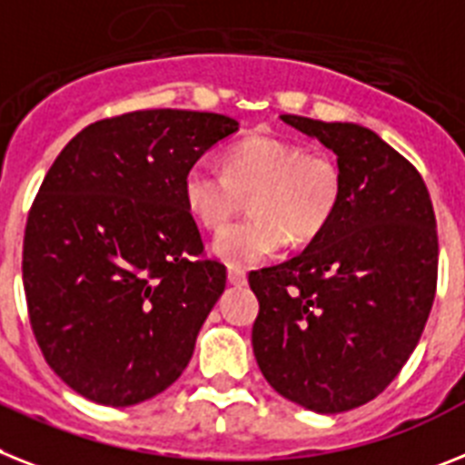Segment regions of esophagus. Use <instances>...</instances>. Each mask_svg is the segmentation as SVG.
I'll list each match as a JSON object with an SVG mask.
<instances>
[{
    "mask_svg": "<svg viewBox=\"0 0 465 465\" xmlns=\"http://www.w3.org/2000/svg\"><path fill=\"white\" fill-rule=\"evenodd\" d=\"M226 279H229L232 286H245V283H248V276H245V272L241 267H229Z\"/></svg>",
    "mask_w": 465,
    "mask_h": 465,
    "instance_id": "1",
    "label": "esophagus"
}]
</instances>
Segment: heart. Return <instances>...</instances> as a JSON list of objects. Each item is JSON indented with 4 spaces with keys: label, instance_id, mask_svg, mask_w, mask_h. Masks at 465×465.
<instances>
[{
    "label": "heart",
    "instance_id": "b5f03b06",
    "mask_svg": "<svg viewBox=\"0 0 465 465\" xmlns=\"http://www.w3.org/2000/svg\"><path fill=\"white\" fill-rule=\"evenodd\" d=\"M251 193V217L214 239V255L236 267L272 257L291 243H307L333 220L342 173L333 155L307 151L274 134L245 136L224 153V167L198 158L182 177L191 217L205 229H222Z\"/></svg>",
    "mask_w": 465,
    "mask_h": 465
}]
</instances>
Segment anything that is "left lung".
Masks as SVG:
<instances>
[{
    "label": "left lung",
    "instance_id": "1",
    "mask_svg": "<svg viewBox=\"0 0 465 465\" xmlns=\"http://www.w3.org/2000/svg\"><path fill=\"white\" fill-rule=\"evenodd\" d=\"M338 155L342 193L305 251L251 272L252 352L281 397L341 413L378 397L419 345L438 288V229L419 170L354 123L281 115Z\"/></svg>",
    "mask_w": 465,
    "mask_h": 465
}]
</instances>
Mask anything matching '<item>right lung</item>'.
Wrapping results in <instances>:
<instances>
[{
    "instance_id": "add662e5",
    "label": "right lung",
    "mask_w": 465,
    "mask_h": 465,
    "mask_svg": "<svg viewBox=\"0 0 465 465\" xmlns=\"http://www.w3.org/2000/svg\"><path fill=\"white\" fill-rule=\"evenodd\" d=\"M220 113H124L65 143L27 214L23 286L46 364L77 395L132 407L189 364L226 286L182 196L193 160L232 136Z\"/></svg>"
}]
</instances>
